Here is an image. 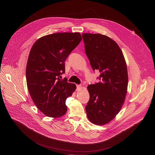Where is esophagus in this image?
Wrapping results in <instances>:
<instances>
[{"label": "esophagus", "mask_w": 155, "mask_h": 155, "mask_svg": "<svg viewBox=\"0 0 155 155\" xmlns=\"http://www.w3.org/2000/svg\"><path fill=\"white\" fill-rule=\"evenodd\" d=\"M76 87H77L78 89H80L81 88V85H76Z\"/></svg>", "instance_id": "1"}]
</instances>
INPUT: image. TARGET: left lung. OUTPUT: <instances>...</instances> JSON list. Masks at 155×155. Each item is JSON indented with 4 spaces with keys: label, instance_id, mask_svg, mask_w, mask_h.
Instances as JSON below:
<instances>
[{
    "label": "left lung",
    "instance_id": "left-lung-1",
    "mask_svg": "<svg viewBox=\"0 0 155 155\" xmlns=\"http://www.w3.org/2000/svg\"><path fill=\"white\" fill-rule=\"evenodd\" d=\"M85 53L92 70H99L100 82L88 86L85 109L89 120L102 125L120 110L128 87V72L122 52L113 40L99 33H83Z\"/></svg>",
    "mask_w": 155,
    "mask_h": 155
}]
</instances>
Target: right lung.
<instances>
[{
  "instance_id": "right-lung-1",
  "label": "right lung",
  "mask_w": 155,
  "mask_h": 155,
  "mask_svg": "<svg viewBox=\"0 0 155 155\" xmlns=\"http://www.w3.org/2000/svg\"><path fill=\"white\" fill-rule=\"evenodd\" d=\"M82 40L79 33H56L41 37L31 48L26 67L29 94L46 116L59 117L66 113V99L76 89L60 79L65 60Z\"/></svg>"
}]
</instances>
